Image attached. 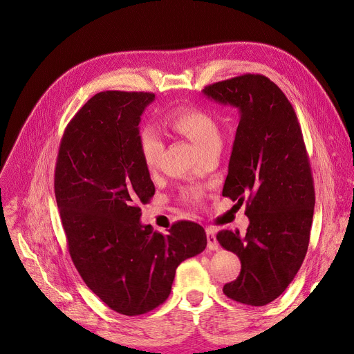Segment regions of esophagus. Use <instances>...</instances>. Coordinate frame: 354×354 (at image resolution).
Wrapping results in <instances>:
<instances>
[{"instance_id": "34e87169", "label": "esophagus", "mask_w": 354, "mask_h": 354, "mask_svg": "<svg viewBox=\"0 0 354 354\" xmlns=\"http://www.w3.org/2000/svg\"><path fill=\"white\" fill-rule=\"evenodd\" d=\"M207 239H208V248L211 251H216L219 248V244L216 241V231L214 228H207Z\"/></svg>"}]
</instances>
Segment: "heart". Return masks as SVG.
Instances as JSON below:
<instances>
[{
  "label": "heart",
  "mask_w": 354,
  "mask_h": 354,
  "mask_svg": "<svg viewBox=\"0 0 354 354\" xmlns=\"http://www.w3.org/2000/svg\"><path fill=\"white\" fill-rule=\"evenodd\" d=\"M163 123L172 132L187 138L195 145L201 155L221 147V132L209 111L198 106H179L167 111ZM140 158L147 171H155L162 152L163 140L152 126H142L138 135ZM183 198L191 203L199 202L198 191H187Z\"/></svg>",
  "instance_id": "heart-1"
}]
</instances>
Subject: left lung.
<instances>
[{
	"mask_svg": "<svg viewBox=\"0 0 354 354\" xmlns=\"http://www.w3.org/2000/svg\"><path fill=\"white\" fill-rule=\"evenodd\" d=\"M202 91L239 111L222 195L239 205L248 198L250 225L244 235L230 230L216 235L241 261L224 294L266 306L294 280L308 248L315 196L301 127L281 88L261 74H243Z\"/></svg>",
	"mask_w": 354,
	"mask_h": 354,
	"instance_id": "1",
	"label": "left lung"
}]
</instances>
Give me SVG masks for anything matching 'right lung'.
Segmentation results:
<instances>
[{"label": "right lung", "instance_id": "1", "mask_svg": "<svg viewBox=\"0 0 354 354\" xmlns=\"http://www.w3.org/2000/svg\"><path fill=\"white\" fill-rule=\"evenodd\" d=\"M153 93L100 91L67 124L54 194L70 257L86 286L124 315L152 311L171 294L175 271L207 247V234L179 221L169 234L140 222L155 185L139 152V123Z\"/></svg>", "mask_w": 354, "mask_h": 354}]
</instances>
